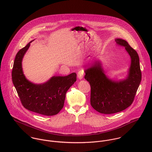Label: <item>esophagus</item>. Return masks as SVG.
Masks as SVG:
<instances>
[{
	"instance_id": "esophagus-1",
	"label": "esophagus",
	"mask_w": 152,
	"mask_h": 152,
	"mask_svg": "<svg viewBox=\"0 0 152 152\" xmlns=\"http://www.w3.org/2000/svg\"><path fill=\"white\" fill-rule=\"evenodd\" d=\"M84 72L82 71H80L78 72V74H77L78 78H79V80H82L83 78V77H84Z\"/></svg>"
}]
</instances>
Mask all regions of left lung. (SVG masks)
Segmentation results:
<instances>
[{
	"label": "left lung",
	"instance_id": "obj_1",
	"mask_svg": "<svg viewBox=\"0 0 152 152\" xmlns=\"http://www.w3.org/2000/svg\"><path fill=\"white\" fill-rule=\"evenodd\" d=\"M115 42L118 45L124 47L130 56L131 63L125 79L119 81L109 79L101 63L84 71V78L91 86V105L96 111L104 114L119 112L130 106L142 79L137 52L123 39H116Z\"/></svg>",
	"mask_w": 152,
	"mask_h": 152
}]
</instances>
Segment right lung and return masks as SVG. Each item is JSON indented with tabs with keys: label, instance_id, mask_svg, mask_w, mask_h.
Listing matches in <instances>:
<instances>
[{
	"label": "right lung",
	"instance_id": "obj_1",
	"mask_svg": "<svg viewBox=\"0 0 152 152\" xmlns=\"http://www.w3.org/2000/svg\"><path fill=\"white\" fill-rule=\"evenodd\" d=\"M31 42L17 53L12 73V81L23 106L45 116L57 114L64 107L65 94L77 80L75 72L67 76H53L43 84L29 81L23 74L22 60Z\"/></svg>",
	"mask_w": 152,
	"mask_h": 152
}]
</instances>
